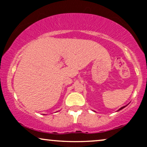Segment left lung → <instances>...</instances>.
I'll use <instances>...</instances> for the list:
<instances>
[{"instance_id":"obj_1","label":"left lung","mask_w":147,"mask_h":147,"mask_svg":"<svg viewBox=\"0 0 147 147\" xmlns=\"http://www.w3.org/2000/svg\"><path fill=\"white\" fill-rule=\"evenodd\" d=\"M126 106H127V105H126ZM126 106H122V107H121V108H120V109H118V111H119V110H122V109H123V108H125V107H126ZM94 112H95V111H94Z\"/></svg>"}]
</instances>
